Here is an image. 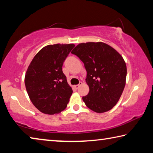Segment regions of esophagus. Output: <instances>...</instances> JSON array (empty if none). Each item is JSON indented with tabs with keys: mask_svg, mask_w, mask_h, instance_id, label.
<instances>
[{
	"mask_svg": "<svg viewBox=\"0 0 153 153\" xmlns=\"http://www.w3.org/2000/svg\"><path fill=\"white\" fill-rule=\"evenodd\" d=\"M82 84L83 83L82 82H80L79 83V84H77V85H76V86H75V88H76V89H77V88H79V87L81 86V85H82Z\"/></svg>",
	"mask_w": 153,
	"mask_h": 153,
	"instance_id": "obj_1",
	"label": "esophagus"
}]
</instances>
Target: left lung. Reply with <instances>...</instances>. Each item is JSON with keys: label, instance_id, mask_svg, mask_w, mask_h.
I'll list each match as a JSON object with an SVG mask.
<instances>
[{"label": "left lung", "instance_id": "8db88e82", "mask_svg": "<svg viewBox=\"0 0 153 153\" xmlns=\"http://www.w3.org/2000/svg\"><path fill=\"white\" fill-rule=\"evenodd\" d=\"M71 53L78 56L87 71L86 82L90 91L82 97L96 113L111 110L120 100L126 85L127 67L118 52L107 44L81 43Z\"/></svg>", "mask_w": 153, "mask_h": 153}]
</instances>
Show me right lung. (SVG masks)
Wrapping results in <instances>:
<instances>
[{
    "mask_svg": "<svg viewBox=\"0 0 153 153\" xmlns=\"http://www.w3.org/2000/svg\"><path fill=\"white\" fill-rule=\"evenodd\" d=\"M74 44H56L42 48L32 59L25 85L33 105L43 113L54 115L66 108L73 90L62 70Z\"/></svg>",
    "mask_w": 153,
    "mask_h": 153,
    "instance_id": "1",
    "label": "right lung"
}]
</instances>
